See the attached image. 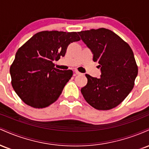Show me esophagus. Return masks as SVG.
I'll return each instance as SVG.
<instances>
[{"label":"esophagus","instance_id":"esophagus-1","mask_svg":"<svg viewBox=\"0 0 149 149\" xmlns=\"http://www.w3.org/2000/svg\"><path fill=\"white\" fill-rule=\"evenodd\" d=\"M74 72H75V73H76V75H80V74H82L81 73H80L79 71H77V70H75Z\"/></svg>","mask_w":149,"mask_h":149}]
</instances>
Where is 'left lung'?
<instances>
[{"label":"left lung","instance_id":"1","mask_svg":"<svg viewBox=\"0 0 149 149\" xmlns=\"http://www.w3.org/2000/svg\"><path fill=\"white\" fill-rule=\"evenodd\" d=\"M81 40L100 64V78L85 74L88 83L81 93L88 103L98 110L119 105L132 91L138 67L131 47L117 34L104 28L78 32Z\"/></svg>","mask_w":149,"mask_h":149}]
</instances>
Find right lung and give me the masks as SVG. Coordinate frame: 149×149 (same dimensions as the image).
<instances>
[{
  "instance_id": "right-lung-1",
  "label": "right lung",
  "mask_w": 149,
  "mask_h": 149,
  "mask_svg": "<svg viewBox=\"0 0 149 149\" xmlns=\"http://www.w3.org/2000/svg\"><path fill=\"white\" fill-rule=\"evenodd\" d=\"M78 40L76 32L45 31L19 48L10 73L13 88L25 104L40 109L57 100L73 71L56 69L53 61L64 57L68 45Z\"/></svg>"
}]
</instances>
